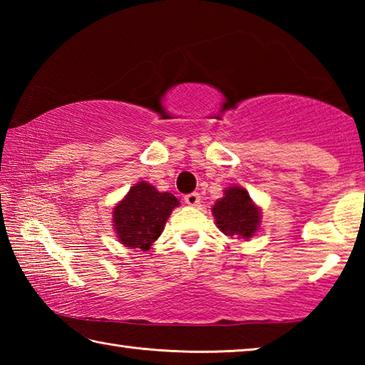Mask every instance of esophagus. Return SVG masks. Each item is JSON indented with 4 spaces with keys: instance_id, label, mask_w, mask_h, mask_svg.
Instances as JSON below:
<instances>
[{
    "instance_id": "1",
    "label": "esophagus",
    "mask_w": 365,
    "mask_h": 365,
    "mask_svg": "<svg viewBox=\"0 0 365 365\" xmlns=\"http://www.w3.org/2000/svg\"><path fill=\"white\" fill-rule=\"evenodd\" d=\"M185 202H187L188 206H193V207H196V206H200V202H201V196L197 195V193H190V195L185 196Z\"/></svg>"
}]
</instances>
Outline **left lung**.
<instances>
[{
	"instance_id": "1",
	"label": "left lung",
	"mask_w": 365,
	"mask_h": 365,
	"mask_svg": "<svg viewBox=\"0 0 365 365\" xmlns=\"http://www.w3.org/2000/svg\"><path fill=\"white\" fill-rule=\"evenodd\" d=\"M212 215L222 233L245 242L255 237L262 222L261 207L251 200L248 191L237 185L224 190V196L212 206Z\"/></svg>"
}]
</instances>
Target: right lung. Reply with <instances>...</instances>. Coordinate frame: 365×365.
Listing matches in <instances>:
<instances>
[{
  "mask_svg": "<svg viewBox=\"0 0 365 365\" xmlns=\"http://www.w3.org/2000/svg\"><path fill=\"white\" fill-rule=\"evenodd\" d=\"M178 205L180 201L172 193L158 191L148 182H138L113 209L115 237L127 248L148 251Z\"/></svg>",
  "mask_w": 365,
  "mask_h": 365,
  "instance_id": "right-lung-1",
  "label": "right lung"
}]
</instances>
